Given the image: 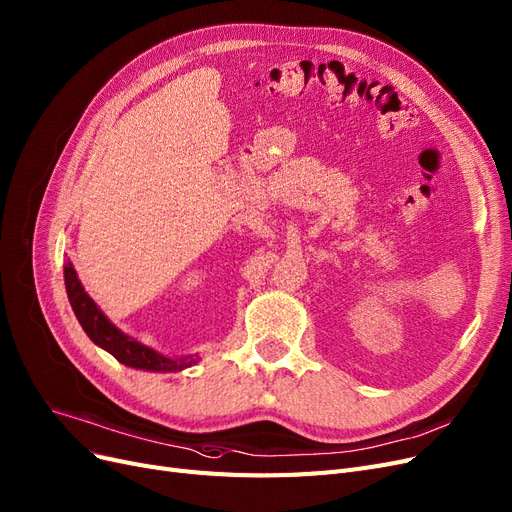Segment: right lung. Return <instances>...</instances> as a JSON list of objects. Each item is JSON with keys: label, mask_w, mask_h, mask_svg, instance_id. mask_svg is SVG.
Returning a JSON list of instances; mask_svg holds the SVG:
<instances>
[{"label": "right lung", "mask_w": 512, "mask_h": 512, "mask_svg": "<svg viewBox=\"0 0 512 512\" xmlns=\"http://www.w3.org/2000/svg\"><path fill=\"white\" fill-rule=\"evenodd\" d=\"M65 288L67 296L71 302V309L79 321V325L84 327V332L88 338L111 353L119 363H124L128 367H134V370L142 372H161V374H172V372H182L187 367L195 365L199 361L197 355H187V357H168L163 355L151 346L142 344L140 340L128 336L126 332H121L111 319L100 311V306L88 296V292L81 285L73 264H65Z\"/></svg>", "instance_id": "obj_1"}]
</instances>
